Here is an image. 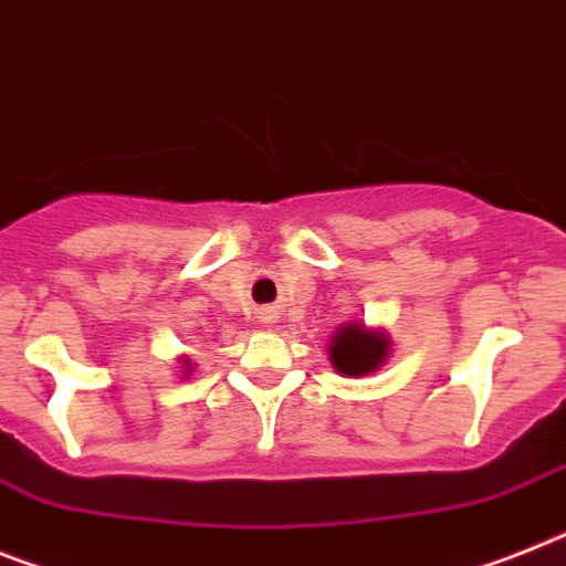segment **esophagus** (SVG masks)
<instances>
[{
  "label": "esophagus",
  "mask_w": 566,
  "mask_h": 566,
  "mask_svg": "<svg viewBox=\"0 0 566 566\" xmlns=\"http://www.w3.org/2000/svg\"><path fill=\"white\" fill-rule=\"evenodd\" d=\"M260 321H263V323H274V312H272V308H269V312H263V317H260Z\"/></svg>",
  "instance_id": "1"
}]
</instances>
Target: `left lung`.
<instances>
[{"label":"left lung","instance_id":"left-lung-1","mask_svg":"<svg viewBox=\"0 0 566 566\" xmlns=\"http://www.w3.org/2000/svg\"><path fill=\"white\" fill-rule=\"evenodd\" d=\"M386 352H389V340L378 332H366L357 323L343 326L329 346L335 369L349 375V378H360V375H369V371L378 369L386 360Z\"/></svg>","mask_w":566,"mask_h":566}]
</instances>
